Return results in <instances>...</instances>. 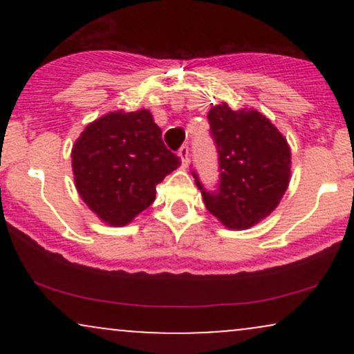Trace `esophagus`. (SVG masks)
I'll return each instance as SVG.
<instances>
[{
    "label": "esophagus",
    "mask_w": 354,
    "mask_h": 354,
    "mask_svg": "<svg viewBox=\"0 0 354 354\" xmlns=\"http://www.w3.org/2000/svg\"><path fill=\"white\" fill-rule=\"evenodd\" d=\"M178 156L181 158V165L183 166H188V161H189V148H188V146H181L180 151H178Z\"/></svg>",
    "instance_id": "obj_1"
}]
</instances>
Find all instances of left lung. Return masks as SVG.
I'll return each instance as SVG.
<instances>
[{"label":"left lung","instance_id":"obj_1","mask_svg":"<svg viewBox=\"0 0 354 354\" xmlns=\"http://www.w3.org/2000/svg\"><path fill=\"white\" fill-rule=\"evenodd\" d=\"M209 131L218 149L219 185L206 191L196 171L206 208L226 228L248 230L281 201L291 176L286 138L253 108L233 111L221 103L209 109Z\"/></svg>","mask_w":354,"mask_h":354}]
</instances>
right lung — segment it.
I'll return each instance as SVG.
<instances>
[{"label":"right lung","mask_w":354,"mask_h":354,"mask_svg":"<svg viewBox=\"0 0 354 354\" xmlns=\"http://www.w3.org/2000/svg\"><path fill=\"white\" fill-rule=\"evenodd\" d=\"M81 200L111 226L131 223L156 198V185L180 166L149 109L108 113L89 123L71 149Z\"/></svg>","instance_id":"right-lung-1"}]
</instances>
